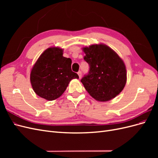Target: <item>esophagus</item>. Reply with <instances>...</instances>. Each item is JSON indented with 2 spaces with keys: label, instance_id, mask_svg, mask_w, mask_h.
I'll use <instances>...</instances> for the list:
<instances>
[{
  "label": "esophagus",
  "instance_id": "34e87169",
  "mask_svg": "<svg viewBox=\"0 0 158 158\" xmlns=\"http://www.w3.org/2000/svg\"><path fill=\"white\" fill-rule=\"evenodd\" d=\"M78 76H79V77H80V78L82 77V72L81 71H78Z\"/></svg>",
  "mask_w": 158,
  "mask_h": 158
}]
</instances>
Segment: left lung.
Here are the masks:
<instances>
[{
  "instance_id": "left-lung-1",
  "label": "left lung",
  "mask_w": 158,
  "mask_h": 158,
  "mask_svg": "<svg viewBox=\"0 0 158 158\" xmlns=\"http://www.w3.org/2000/svg\"><path fill=\"white\" fill-rule=\"evenodd\" d=\"M89 64L87 75L81 79L89 94L98 102H107L120 94L127 82L126 66L112 49L104 44L83 48Z\"/></svg>"
}]
</instances>
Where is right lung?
<instances>
[{"instance_id": "1", "label": "right lung", "mask_w": 158, "mask_h": 158, "mask_svg": "<svg viewBox=\"0 0 158 158\" xmlns=\"http://www.w3.org/2000/svg\"><path fill=\"white\" fill-rule=\"evenodd\" d=\"M63 55V49L49 47L40 55L31 71L30 82L33 91L49 101L59 98L71 80L79 78L71 70V59Z\"/></svg>"}]
</instances>
